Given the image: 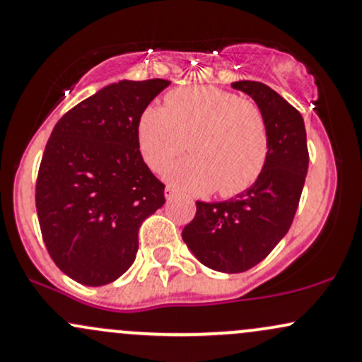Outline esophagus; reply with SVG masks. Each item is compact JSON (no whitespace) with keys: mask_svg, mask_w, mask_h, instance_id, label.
<instances>
[{"mask_svg":"<svg viewBox=\"0 0 362 362\" xmlns=\"http://www.w3.org/2000/svg\"><path fill=\"white\" fill-rule=\"evenodd\" d=\"M173 197H175V192H173L172 187H167V189H165V199H167V201H172Z\"/></svg>","mask_w":362,"mask_h":362,"instance_id":"esophagus-1","label":"esophagus"}]
</instances>
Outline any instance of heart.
<instances>
[{
	"mask_svg": "<svg viewBox=\"0 0 362 362\" xmlns=\"http://www.w3.org/2000/svg\"><path fill=\"white\" fill-rule=\"evenodd\" d=\"M187 141L192 156L167 173L168 184L185 194H242L260 177L269 155L260 110L216 86L175 90L167 95L165 107L151 105L141 114L139 151L155 172H163Z\"/></svg>",
	"mask_w": 362,
	"mask_h": 362,
	"instance_id": "obj_1",
	"label": "heart"
}]
</instances>
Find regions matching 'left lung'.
Listing matches in <instances>:
<instances>
[{
    "mask_svg": "<svg viewBox=\"0 0 362 362\" xmlns=\"http://www.w3.org/2000/svg\"><path fill=\"white\" fill-rule=\"evenodd\" d=\"M259 107L269 134V155L250 189L221 202L197 201L195 218L182 231L194 257L218 272L255 267L288 233L308 172L301 114L259 81H235Z\"/></svg>",
    "mask_w": 362,
    "mask_h": 362,
    "instance_id": "left-lung-1",
    "label": "left lung"
}]
</instances>
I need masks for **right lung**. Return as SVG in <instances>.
I'll list each match as a JSON object with an SVG mask.
<instances>
[{"label": "right lung", "instance_id": "1", "mask_svg": "<svg viewBox=\"0 0 362 362\" xmlns=\"http://www.w3.org/2000/svg\"><path fill=\"white\" fill-rule=\"evenodd\" d=\"M168 85L112 83L62 115L47 141L37 216L54 264L80 284L119 279L136 259L139 226L165 204V185L141 156L138 122Z\"/></svg>", "mask_w": 362, "mask_h": 362}]
</instances>
